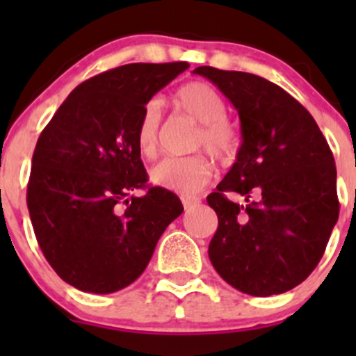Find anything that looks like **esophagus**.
I'll return each instance as SVG.
<instances>
[{"label":"esophagus","mask_w":356,"mask_h":356,"mask_svg":"<svg viewBox=\"0 0 356 356\" xmlns=\"http://www.w3.org/2000/svg\"><path fill=\"white\" fill-rule=\"evenodd\" d=\"M198 203H200V200H196V198H182V204H184L186 210H193V208H195Z\"/></svg>","instance_id":"34e87169"}]
</instances>
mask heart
I'll return each instance as SVG.
<instances>
[{"label": "heart", "mask_w": 356, "mask_h": 356, "mask_svg": "<svg viewBox=\"0 0 356 356\" xmlns=\"http://www.w3.org/2000/svg\"><path fill=\"white\" fill-rule=\"evenodd\" d=\"M175 103L201 124L200 146H204L217 158H229L234 153L236 134L225 120L227 106L217 89L207 82H189L175 92ZM160 127L161 105L158 99H149L141 111L136 129V143L145 156H155L160 143ZM211 175L213 165L204 155L168 156L152 168L153 184L182 196L200 193Z\"/></svg>", "instance_id": "1"}]
</instances>
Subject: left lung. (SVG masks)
I'll return each instance as SVG.
<instances>
[{
	"mask_svg": "<svg viewBox=\"0 0 356 356\" xmlns=\"http://www.w3.org/2000/svg\"><path fill=\"white\" fill-rule=\"evenodd\" d=\"M193 72L213 82L241 120L234 165L207 198L218 217L211 265L241 293H286L317 267L339 217L331 148L308 110L274 82L213 67Z\"/></svg>",
	"mask_w": 356,
	"mask_h": 356,
	"instance_id": "obj_1",
	"label": "left lung"
}]
</instances>
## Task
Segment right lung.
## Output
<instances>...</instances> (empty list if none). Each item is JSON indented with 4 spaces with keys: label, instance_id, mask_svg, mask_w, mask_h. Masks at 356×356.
I'll return each instance as SVG.
<instances>
[{
    "label": "right lung",
    "instance_id": "1",
    "mask_svg": "<svg viewBox=\"0 0 356 356\" xmlns=\"http://www.w3.org/2000/svg\"><path fill=\"white\" fill-rule=\"evenodd\" d=\"M189 63H129L79 84L32 155L27 208L39 248L74 288L108 294L145 272L172 220L174 193L148 184L136 143L146 103ZM136 188H146L134 197Z\"/></svg>",
    "mask_w": 356,
    "mask_h": 356
}]
</instances>
